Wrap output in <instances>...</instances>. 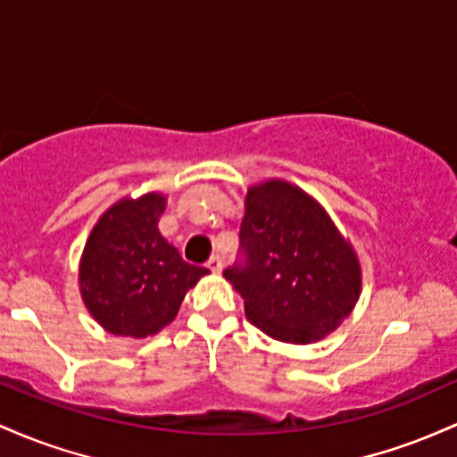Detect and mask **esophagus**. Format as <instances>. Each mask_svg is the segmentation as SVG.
<instances>
[{
	"label": "esophagus",
	"mask_w": 457,
	"mask_h": 457,
	"mask_svg": "<svg viewBox=\"0 0 457 457\" xmlns=\"http://www.w3.org/2000/svg\"><path fill=\"white\" fill-rule=\"evenodd\" d=\"M207 268L213 271V274H220L222 271V259L220 256H212V259L207 261Z\"/></svg>",
	"instance_id": "obj_1"
}]
</instances>
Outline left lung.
<instances>
[{
  "mask_svg": "<svg viewBox=\"0 0 457 457\" xmlns=\"http://www.w3.org/2000/svg\"><path fill=\"white\" fill-rule=\"evenodd\" d=\"M239 237L245 265L224 278L244 297L250 324L271 339L309 345L353 311L362 289L356 250L302 187L285 179L250 186Z\"/></svg>",
  "mask_w": 457,
  "mask_h": 457,
  "instance_id": "obj_1",
  "label": "left lung"
}]
</instances>
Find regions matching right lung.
Listing matches in <instances>:
<instances>
[{"label":"right lung","mask_w":457,"mask_h":457,"mask_svg":"<svg viewBox=\"0 0 457 457\" xmlns=\"http://www.w3.org/2000/svg\"><path fill=\"white\" fill-rule=\"evenodd\" d=\"M166 194L148 192L112 204L86 239L79 294L105 332L145 339L177 317L183 297L207 268L187 263L157 228Z\"/></svg>","instance_id":"right-lung-1"}]
</instances>
